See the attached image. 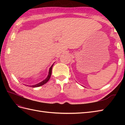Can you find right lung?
<instances>
[{
    "instance_id": "1",
    "label": "right lung",
    "mask_w": 125,
    "mask_h": 125,
    "mask_svg": "<svg viewBox=\"0 0 125 125\" xmlns=\"http://www.w3.org/2000/svg\"><path fill=\"white\" fill-rule=\"evenodd\" d=\"M53 64L51 66V67L49 69V74H48V76H47V77L44 79V81H43L42 82H40V83H39L38 84H35L34 85H31L30 86L31 87H39V86H41L42 85H44V84H46L47 82H48V81L49 80V79L50 78V76H51V75H52V66H53ZM28 86V85H27Z\"/></svg>"
}]
</instances>
